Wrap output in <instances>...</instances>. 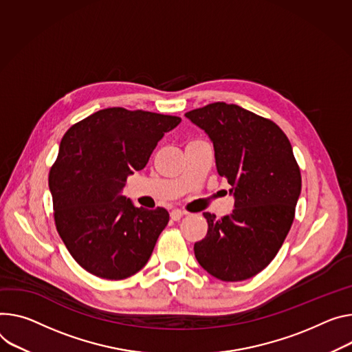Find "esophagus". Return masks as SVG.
<instances>
[{
	"mask_svg": "<svg viewBox=\"0 0 352 352\" xmlns=\"http://www.w3.org/2000/svg\"><path fill=\"white\" fill-rule=\"evenodd\" d=\"M184 214H185V212H184V210H181V209H173V210H171V213H170L171 219H173V220H175V221H177V220H179Z\"/></svg>",
	"mask_w": 352,
	"mask_h": 352,
	"instance_id": "34e87169",
	"label": "esophagus"
}]
</instances>
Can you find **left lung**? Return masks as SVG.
I'll return each mask as SVG.
<instances>
[{"instance_id":"1","label":"left lung","mask_w":352,"mask_h":352,"mask_svg":"<svg viewBox=\"0 0 352 352\" xmlns=\"http://www.w3.org/2000/svg\"><path fill=\"white\" fill-rule=\"evenodd\" d=\"M185 116L213 142L217 173L234 195L232 214L204 213L208 233L195 243V257L220 280L252 278L275 258L295 219L302 177L291 142L271 119L234 104L213 102Z\"/></svg>"}]
</instances>
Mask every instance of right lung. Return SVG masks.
Masks as SVG:
<instances>
[{"instance_id":"right-lung-1","label":"right lung","mask_w":352,"mask_h":352,"mask_svg":"<svg viewBox=\"0 0 352 352\" xmlns=\"http://www.w3.org/2000/svg\"><path fill=\"white\" fill-rule=\"evenodd\" d=\"M181 118L107 108L63 136L49 173L56 229L89 274L119 280L139 272L167 226L164 208H136L120 192L146 167L158 140Z\"/></svg>"}]
</instances>
